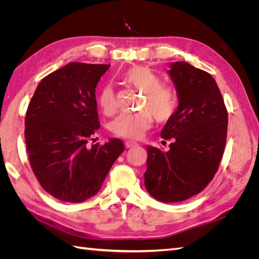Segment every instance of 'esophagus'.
I'll list each match as a JSON object with an SVG mask.
<instances>
[{
	"mask_svg": "<svg viewBox=\"0 0 259 259\" xmlns=\"http://www.w3.org/2000/svg\"><path fill=\"white\" fill-rule=\"evenodd\" d=\"M137 145H138V144L135 143V142H133V140H130V142L125 143V146H126V148H132V147H135V146H137Z\"/></svg>",
	"mask_w": 259,
	"mask_h": 259,
	"instance_id": "esophagus-1",
	"label": "esophagus"
}]
</instances>
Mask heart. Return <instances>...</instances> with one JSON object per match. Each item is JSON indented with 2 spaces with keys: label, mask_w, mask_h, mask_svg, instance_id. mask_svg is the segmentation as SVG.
I'll return each mask as SVG.
<instances>
[{
  "label": "heart",
  "mask_w": 259,
  "mask_h": 259,
  "mask_svg": "<svg viewBox=\"0 0 259 259\" xmlns=\"http://www.w3.org/2000/svg\"><path fill=\"white\" fill-rule=\"evenodd\" d=\"M124 81L145 93L142 108L138 113H123L111 124V130L117 136L137 139L151 126L153 117L156 122H168L176 114L179 96L170 86L162 85V79L151 69L143 66L133 67L123 76ZM100 110L105 114H113L116 110V99L110 86H105L98 97Z\"/></svg>",
  "instance_id": "b5f03b06"
}]
</instances>
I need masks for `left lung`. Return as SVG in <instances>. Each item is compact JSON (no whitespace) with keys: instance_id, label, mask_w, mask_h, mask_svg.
<instances>
[{"instance_id":"1","label":"left lung","mask_w":259,"mask_h":259,"mask_svg":"<svg viewBox=\"0 0 259 259\" xmlns=\"http://www.w3.org/2000/svg\"><path fill=\"white\" fill-rule=\"evenodd\" d=\"M168 74L179 96V107L161 132L173 139L169 150L147 146L145 186L164 203L182 202L209 184L222 161L228 130V112L214 77L185 61L171 62Z\"/></svg>"}]
</instances>
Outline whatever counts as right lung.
<instances>
[{
  "label": "right lung",
  "mask_w": 259,
  "mask_h": 259,
  "mask_svg": "<svg viewBox=\"0 0 259 259\" xmlns=\"http://www.w3.org/2000/svg\"><path fill=\"white\" fill-rule=\"evenodd\" d=\"M110 65L70 62L37 85L25 119L31 168L43 189L60 201L81 203L101 188L122 140L90 145L100 127L96 86Z\"/></svg>",
  "instance_id": "1"
}]
</instances>
